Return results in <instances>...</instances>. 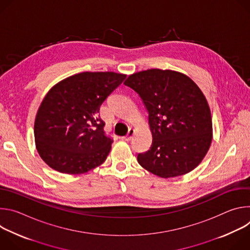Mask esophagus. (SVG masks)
<instances>
[{"instance_id":"1","label":"esophagus","mask_w":250,"mask_h":250,"mask_svg":"<svg viewBox=\"0 0 250 250\" xmlns=\"http://www.w3.org/2000/svg\"><path fill=\"white\" fill-rule=\"evenodd\" d=\"M133 133H134V129L129 128V130H128L127 134H126L125 136H123V137H122V139H123V140H125V141H129V140L131 139V137H132Z\"/></svg>"}]
</instances>
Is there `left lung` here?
Masks as SVG:
<instances>
[{
    "label": "left lung",
    "instance_id": "8db88e82",
    "mask_svg": "<svg viewBox=\"0 0 250 250\" xmlns=\"http://www.w3.org/2000/svg\"><path fill=\"white\" fill-rule=\"evenodd\" d=\"M125 85L144 102L152 133L151 146L138 153V163L161 178L195 169L212 137L208 104L195 82L176 71L149 69L128 76Z\"/></svg>",
    "mask_w": 250,
    "mask_h": 250
}]
</instances>
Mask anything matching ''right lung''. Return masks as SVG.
Wrapping results in <instances>:
<instances>
[{
	"label": "right lung",
	"mask_w": 250,
	"mask_h": 250,
	"mask_svg": "<svg viewBox=\"0 0 250 250\" xmlns=\"http://www.w3.org/2000/svg\"><path fill=\"white\" fill-rule=\"evenodd\" d=\"M125 78L115 72H83L50 89L34 123L37 149L48 166L81 174L105 160L113 138L104 130L100 106Z\"/></svg>",
	"instance_id": "obj_1"
}]
</instances>
